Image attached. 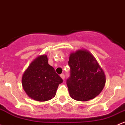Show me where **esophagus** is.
Here are the masks:
<instances>
[{"label": "esophagus", "instance_id": "1", "mask_svg": "<svg viewBox=\"0 0 125 125\" xmlns=\"http://www.w3.org/2000/svg\"><path fill=\"white\" fill-rule=\"evenodd\" d=\"M60 77H61L62 78L63 80H65V75H64L63 73H62L61 75H60Z\"/></svg>", "mask_w": 125, "mask_h": 125}]
</instances>
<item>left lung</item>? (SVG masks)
Returning a JSON list of instances; mask_svg holds the SVG:
<instances>
[{
    "label": "left lung",
    "mask_w": 125,
    "mask_h": 125,
    "mask_svg": "<svg viewBox=\"0 0 125 125\" xmlns=\"http://www.w3.org/2000/svg\"><path fill=\"white\" fill-rule=\"evenodd\" d=\"M68 65L71 70L66 84L72 98L88 101L101 93L105 85V75L90 52L80 50L71 53Z\"/></svg>",
    "instance_id": "8db88e82"
}]
</instances>
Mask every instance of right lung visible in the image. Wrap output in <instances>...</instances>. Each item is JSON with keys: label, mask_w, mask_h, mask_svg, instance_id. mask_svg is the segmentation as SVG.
Returning a JSON list of instances; mask_svg holds the SVG:
<instances>
[{"label": "right lung", "mask_w": 125, "mask_h": 125, "mask_svg": "<svg viewBox=\"0 0 125 125\" xmlns=\"http://www.w3.org/2000/svg\"><path fill=\"white\" fill-rule=\"evenodd\" d=\"M63 79L48 63L46 55L38 57L25 71L22 83L27 95L38 101L51 100Z\"/></svg>", "instance_id": "obj_1"}]
</instances>
